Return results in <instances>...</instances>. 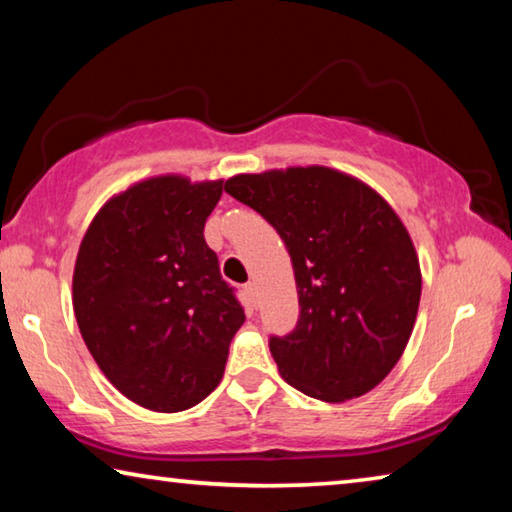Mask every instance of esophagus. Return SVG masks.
Returning <instances> with one entry per match:
<instances>
[{
	"mask_svg": "<svg viewBox=\"0 0 512 512\" xmlns=\"http://www.w3.org/2000/svg\"><path fill=\"white\" fill-rule=\"evenodd\" d=\"M246 296H248L250 303L257 305V285H255V282H248V285H246Z\"/></svg>",
	"mask_w": 512,
	"mask_h": 512,
	"instance_id": "obj_1",
	"label": "esophagus"
}]
</instances>
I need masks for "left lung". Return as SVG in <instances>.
<instances>
[{
  "label": "left lung",
  "mask_w": 512,
  "mask_h": 512,
  "mask_svg": "<svg viewBox=\"0 0 512 512\" xmlns=\"http://www.w3.org/2000/svg\"><path fill=\"white\" fill-rule=\"evenodd\" d=\"M225 191L278 230L294 264L298 323L269 339L280 376L328 403L367 394L399 362L419 310V257L401 218L326 166L234 175Z\"/></svg>",
  "instance_id": "left-lung-1"
}]
</instances>
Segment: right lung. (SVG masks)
Segmentation results:
<instances>
[{"instance_id":"add662e5","label":"right lung","mask_w":512,"mask_h":512,"mask_svg":"<svg viewBox=\"0 0 512 512\" xmlns=\"http://www.w3.org/2000/svg\"><path fill=\"white\" fill-rule=\"evenodd\" d=\"M221 193L223 180L150 177L113 196L81 239V337L111 385L154 412L207 399L246 321L202 234Z\"/></svg>"}]
</instances>
